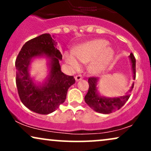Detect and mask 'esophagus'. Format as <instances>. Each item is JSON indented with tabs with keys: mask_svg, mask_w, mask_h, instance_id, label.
Returning a JSON list of instances; mask_svg holds the SVG:
<instances>
[{
	"mask_svg": "<svg viewBox=\"0 0 151 151\" xmlns=\"http://www.w3.org/2000/svg\"><path fill=\"white\" fill-rule=\"evenodd\" d=\"M83 79V77L81 75V74H78V75H77L75 77L76 81H79V80H81V79Z\"/></svg>",
	"mask_w": 151,
	"mask_h": 151,
	"instance_id": "1",
	"label": "esophagus"
}]
</instances>
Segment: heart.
<instances>
[{"label":"heart","mask_w":151,"mask_h":151,"mask_svg":"<svg viewBox=\"0 0 151 151\" xmlns=\"http://www.w3.org/2000/svg\"><path fill=\"white\" fill-rule=\"evenodd\" d=\"M105 40H95L78 46L74 52H66L65 60L74 70L80 68L82 63L91 62L89 69L93 73H98L105 68L111 61L114 52ZM79 60H78L77 59Z\"/></svg>","instance_id":"heart-1"}]
</instances>
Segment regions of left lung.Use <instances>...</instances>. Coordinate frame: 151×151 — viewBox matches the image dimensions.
I'll list each match as a JSON object with an SVG mask.
<instances>
[{
    "label": "left lung",
    "instance_id": "obj_1",
    "mask_svg": "<svg viewBox=\"0 0 151 151\" xmlns=\"http://www.w3.org/2000/svg\"><path fill=\"white\" fill-rule=\"evenodd\" d=\"M129 58L131 59V65H132L133 77L135 79H136V59L133 56V53L130 54ZM97 81L98 78L93 77L89 78L88 79L89 90L84 97V100L90 108L92 109L93 111L99 113L106 114L119 110L125 104L131 96L130 92L132 91L134 86V84H133L131 89L129 90V92L126 93L125 96H121L117 98H106L99 95L96 89Z\"/></svg>",
    "mask_w": 151,
    "mask_h": 151
}]
</instances>
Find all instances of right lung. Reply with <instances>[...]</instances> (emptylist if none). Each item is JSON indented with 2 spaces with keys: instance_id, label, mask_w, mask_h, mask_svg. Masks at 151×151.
I'll return each mask as SVG.
<instances>
[{
  "instance_id": "add662e5",
  "label": "right lung",
  "mask_w": 151,
  "mask_h": 151,
  "mask_svg": "<svg viewBox=\"0 0 151 151\" xmlns=\"http://www.w3.org/2000/svg\"><path fill=\"white\" fill-rule=\"evenodd\" d=\"M56 45L50 34H42L25 42L15 60L19 96L27 108L37 114H49L57 110L65 102L69 88L75 83L74 76L61 71L62 55ZM42 56L50 59V72L46 82L37 86L29 77V66L32 58Z\"/></svg>"
}]
</instances>
